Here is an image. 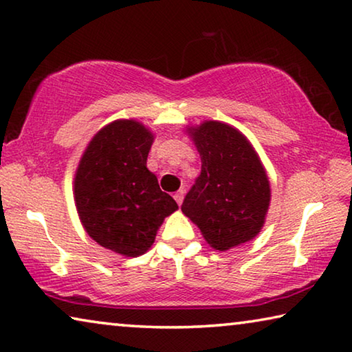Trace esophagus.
Returning a JSON list of instances; mask_svg holds the SVG:
<instances>
[{
    "label": "esophagus",
    "instance_id": "obj_1",
    "mask_svg": "<svg viewBox=\"0 0 352 352\" xmlns=\"http://www.w3.org/2000/svg\"><path fill=\"white\" fill-rule=\"evenodd\" d=\"M183 197H185V191H183V189H180V191H177V192L174 194V199H175V202H177L178 205L183 204Z\"/></svg>",
    "mask_w": 352,
    "mask_h": 352
}]
</instances>
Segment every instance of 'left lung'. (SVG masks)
<instances>
[{
    "mask_svg": "<svg viewBox=\"0 0 352 352\" xmlns=\"http://www.w3.org/2000/svg\"><path fill=\"white\" fill-rule=\"evenodd\" d=\"M202 170L182 211L216 250L254 239L265 226L271 186L265 166L238 128L219 120L186 126Z\"/></svg>",
    "mask_w": 352,
    "mask_h": 352,
    "instance_id": "obj_1",
    "label": "left lung"
}]
</instances>
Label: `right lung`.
<instances>
[{
	"mask_svg": "<svg viewBox=\"0 0 352 352\" xmlns=\"http://www.w3.org/2000/svg\"><path fill=\"white\" fill-rule=\"evenodd\" d=\"M153 141L141 122L114 120L89 141L75 172L74 199L86 233L124 256L146 254L166 217L178 210L147 169Z\"/></svg>",
	"mask_w": 352,
	"mask_h": 352,
	"instance_id": "obj_1",
	"label": "right lung"
}]
</instances>
